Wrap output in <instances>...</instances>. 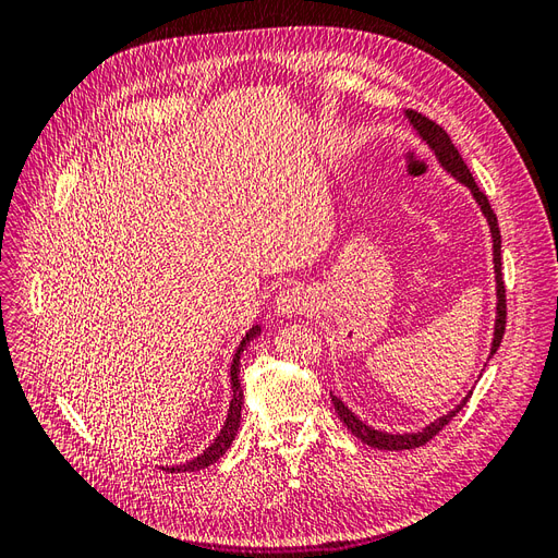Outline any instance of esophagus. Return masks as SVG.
<instances>
[{
  "instance_id": "esophagus-1",
  "label": "esophagus",
  "mask_w": 558,
  "mask_h": 558,
  "mask_svg": "<svg viewBox=\"0 0 558 558\" xmlns=\"http://www.w3.org/2000/svg\"><path fill=\"white\" fill-rule=\"evenodd\" d=\"M275 310L279 316H289V318L305 314L312 310V298L305 289H302V286H293V289H286L277 295Z\"/></svg>"
}]
</instances>
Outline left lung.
<instances>
[{
    "label": "left lung",
    "instance_id": "obj_1",
    "mask_svg": "<svg viewBox=\"0 0 558 558\" xmlns=\"http://www.w3.org/2000/svg\"><path fill=\"white\" fill-rule=\"evenodd\" d=\"M404 121L410 123V128L414 130L416 140L424 144L430 154L435 156L437 165L442 167V170L453 179L459 181L461 185H465V189L470 191L472 199H475V205L480 207L482 216L486 218V226H488V232H492V256H494V281H496V318H494V337H492V351H488V359H494V353L498 351L500 347V340H502V332H505V286H502V272H500V230H498V221H496V214L492 209V205H488L486 195L477 189L475 179H472L468 165L463 162L461 154L456 150V146L451 144L449 134L440 128L435 125L433 121H428L426 116H421L416 111H404L402 113ZM486 359V363H488ZM484 363V367H486ZM472 396V388L470 391L461 398V402L456 404L453 410H449L447 414L437 416L435 421H430V424H426L421 430H414V433H388V430H377L369 424H365V421L361 416L353 414L342 398H337L332 391H330V398H332V408L337 412V416L342 418V424L359 437L361 442L375 447V449H386V451H402V449H416L421 445L430 442L433 437L440 433L449 421L459 414L463 410V404L470 400Z\"/></svg>",
    "mask_w": 558,
    "mask_h": 558
}]
</instances>
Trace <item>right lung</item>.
I'll list each match as a JSON object with an SVG mask.
<instances>
[{
    "instance_id": "add662e5",
    "label": "right lung",
    "mask_w": 558,
    "mask_h": 558,
    "mask_svg": "<svg viewBox=\"0 0 558 558\" xmlns=\"http://www.w3.org/2000/svg\"><path fill=\"white\" fill-rule=\"evenodd\" d=\"M260 332H263L260 324L251 326V328H248V332L242 337V342H240L238 351H234L232 363H230V388H232L230 408H228V416H226V421H223V428L218 430L216 440H214L205 451L197 453L195 459H191V461H185V463H181V465H162V470H165V472H195V470H202V468H207V465L216 463V461L221 459V456L228 451V447H230V445H232V440H234V435H238V430H240L242 404H244L242 379H240V359H242L244 349L248 347V342H251V340H256V337H258Z\"/></svg>"
}]
</instances>
